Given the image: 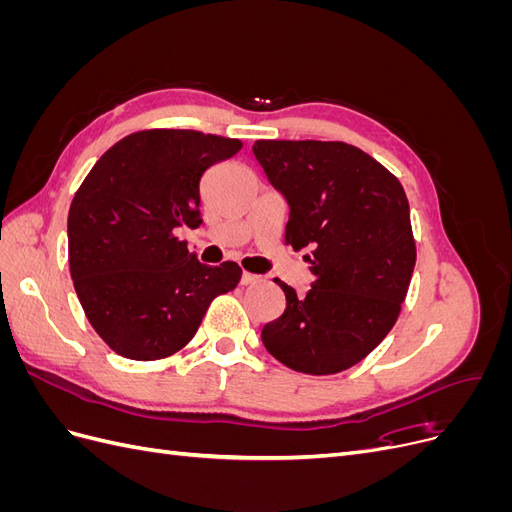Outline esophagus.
<instances>
[{"label": "esophagus", "mask_w": 512, "mask_h": 512, "mask_svg": "<svg viewBox=\"0 0 512 512\" xmlns=\"http://www.w3.org/2000/svg\"><path fill=\"white\" fill-rule=\"evenodd\" d=\"M260 280V277L258 275H254V273H247V271H243L241 273V284L243 286H247V284H256Z\"/></svg>", "instance_id": "obj_1"}]
</instances>
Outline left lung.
<instances>
[{"mask_svg": "<svg viewBox=\"0 0 512 512\" xmlns=\"http://www.w3.org/2000/svg\"><path fill=\"white\" fill-rule=\"evenodd\" d=\"M254 156L290 207L286 245L309 247L312 288L286 294L262 344L312 376L344 371L393 329L416 262L401 183L359 147L339 141H256Z\"/></svg>", "mask_w": 512, "mask_h": 512, "instance_id": "1", "label": "left lung"}]
</instances>
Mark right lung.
Listing matches in <instances>:
<instances>
[{
    "label": "right lung",
    "mask_w": 512,
    "mask_h": 512,
    "mask_svg": "<svg viewBox=\"0 0 512 512\" xmlns=\"http://www.w3.org/2000/svg\"><path fill=\"white\" fill-rule=\"evenodd\" d=\"M237 138L141 130L89 170L68 213V262L85 316L132 361L175 354L211 301L241 280L237 262L207 267L175 237L200 222V177L235 156Z\"/></svg>",
    "instance_id": "1"
}]
</instances>
